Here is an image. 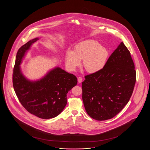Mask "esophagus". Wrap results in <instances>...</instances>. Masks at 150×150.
Returning <instances> with one entry per match:
<instances>
[{
	"label": "esophagus",
	"instance_id": "34e87169",
	"mask_svg": "<svg viewBox=\"0 0 150 150\" xmlns=\"http://www.w3.org/2000/svg\"><path fill=\"white\" fill-rule=\"evenodd\" d=\"M78 81L79 83H81L83 81V78L81 77H79L78 79Z\"/></svg>",
	"mask_w": 150,
	"mask_h": 150
}]
</instances>
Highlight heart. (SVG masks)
I'll list each match as a JSON object with an SVG mask.
<instances>
[{
    "instance_id": "heart-1",
    "label": "heart",
    "mask_w": 150,
    "mask_h": 150,
    "mask_svg": "<svg viewBox=\"0 0 150 150\" xmlns=\"http://www.w3.org/2000/svg\"><path fill=\"white\" fill-rule=\"evenodd\" d=\"M108 57V50L100 43L94 40H86L76 44L74 52L67 50L65 63L70 70H75L83 59L82 65L86 71L92 74L105 67Z\"/></svg>"
}]
</instances>
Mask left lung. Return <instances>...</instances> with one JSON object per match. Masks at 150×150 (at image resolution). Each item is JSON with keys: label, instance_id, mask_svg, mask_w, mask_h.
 Instances as JSON below:
<instances>
[{"label": "left lung", "instance_id": "1", "mask_svg": "<svg viewBox=\"0 0 150 150\" xmlns=\"http://www.w3.org/2000/svg\"><path fill=\"white\" fill-rule=\"evenodd\" d=\"M130 53L121 42L100 71L85 76L82 98L93 119H110L128 103L135 86L136 71Z\"/></svg>", "mask_w": 150, "mask_h": 150}]
</instances>
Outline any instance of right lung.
<instances>
[{
    "mask_svg": "<svg viewBox=\"0 0 150 150\" xmlns=\"http://www.w3.org/2000/svg\"><path fill=\"white\" fill-rule=\"evenodd\" d=\"M39 38L30 40L18 50L13 71V86L19 101L29 112L48 119L56 117L67 104V94L78 83L76 77L60 67H55L43 78L30 81L22 74L20 64L31 45Z\"/></svg>",
    "mask_w": 150,
    "mask_h": 150,
    "instance_id": "add662e5",
    "label": "right lung"
}]
</instances>
